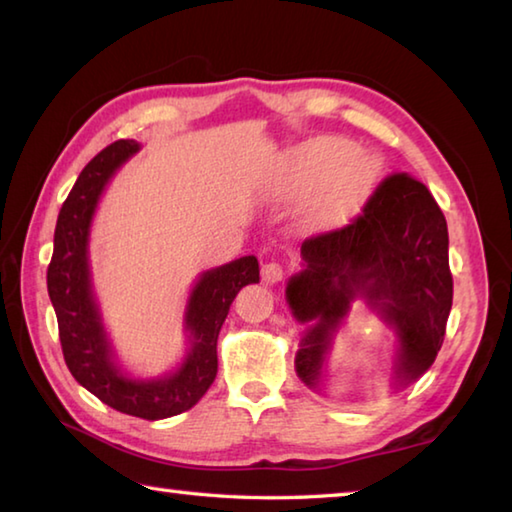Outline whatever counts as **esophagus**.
<instances>
[{"label":"esophagus","mask_w":512,"mask_h":512,"mask_svg":"<svg viewBox=\"0 0 512 512\" xmlns=\"http://www.w3.org/2000/svg\"><path fill=\"white\" fill-rule=\"evenodd\" d=\"M284 277V268H282V264H277V262H268V264H264L262 266V279L266 284H277L279 279Z\"/></svg>","instance_id":"esophagus-1"}]
</instances>
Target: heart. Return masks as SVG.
I'll use <instances>...</instances> for the list:
<instances>
[{
    "mask_svg": "<svg viewBox=\"0 0 512 512\" xmlns=\"http://www.w3.org/2000/svg\"><path fill=\"white\" fill-rule=\"evenodd\" d=\"M373 164L357 148L335 137H319L297 146L288 159L286 190L304 193L299 210L308 230H328L353 213L362 202Z\"/></svg>",
    "mask_w": 512,
    "mask_h": 512,
    "instance_id": "b5f03b06",
    "label": "heart"
}]
</instances>
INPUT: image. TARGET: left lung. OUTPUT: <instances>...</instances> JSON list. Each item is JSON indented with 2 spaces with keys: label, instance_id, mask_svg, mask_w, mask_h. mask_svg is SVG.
Instances as JSON below:
<instances>
[{
  "label": "left lung",
  "instance_id": "8db88e82",
  "mask_svg": "<svg viewBox=\"0 0 512 512\" xmlns=\"http://www.w3.org/2000/svg\"><path fill=\"white\" fill-rule=\"evenodd\" d=\"M304 268L288 279L297 322L310 324L295 370L317 386L326 353L355 299L395 330V379L410 384L433 366L453 306L448 226L430 190L406 173L386 177L344 228L308 237Z\"/></svg>",
  "mask_w": 512,
  "mask_h": 512
}]
</instances>
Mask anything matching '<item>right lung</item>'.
<instances>
[{"mask_svg": "<svg viewBox=\"0 0 512 512\" xmlns=\"http://www.w3.org/2000/svg\"><path fill=\"white\" fill-rule=\"evenodd\" d=\"M137 150L135 139H119L90 159L79 173L59 210L46 282L57 315L62 353L73 377L119 413L155 422L193 408L215 382L219 330L239 290L259 282V264L257 257L248 255L199 275L186 304L188 353L182 366L159 379L128 377L115 364L113 346L93 295L88 237L106 184Z\"/></svg>", "mask_w": 512, "mask_h": 512, "instance_id": "1", "label": "right lung"}]
</instances>
